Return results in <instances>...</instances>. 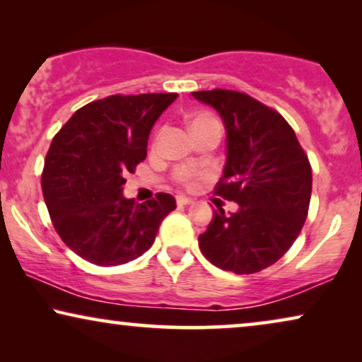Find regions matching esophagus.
I'll list each match as a JSON object with an SVG mask.
<instances>
[{
    "instance_id": "1",
    "label": "esophagus",
    "mask_w": 362,
    "mask_h": 362,
    "mask_svg": "<svg viewBox=\"0 0 362 362\" xmlns=\"http://www.w3.org/2000/svg\"><path fill=\"white\" fill-rule=\"evenodd\" d=\"M176 202L180 206H189V204H192V199L191 197H187V196H176Z\"/></svg>"
}]
</instances>
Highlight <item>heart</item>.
I'll list each match as a JSON object with an SVG mask.
<instances>
[{"label": "heart", "instance_id": "b5f03b06", "mask_svg": "<svg viewBox=\"0 0 362 362\" xmlns=\"http://www.w3.org/2000/svg\"><path fill=\"white\" fill-rule=\"evenodd\" d=\"M216 123H219V122H217V118L214 115H211V113H207V112H199V113H196V115L191 117L189 125H191V130H194V128L216 125ZM206 176H209V173L196 170V168H192V166H181L175 171V180L177 182H181V185L186 187L196 186V182Z\"/></svg>", "mask_w": 362, "mask_h": 362}]
</instances>
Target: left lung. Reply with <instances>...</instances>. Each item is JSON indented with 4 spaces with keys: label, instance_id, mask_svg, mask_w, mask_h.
I'll return each mask as SVG.
<instances>
[{
    "label": "left lung",
    "instance_id": "obj_1",
    "mask_svg": "<svg viewBox=\"0 0 362 362\" xmlns=\"http://www.w3.org/2000/svg\"><path fill=\"white\" fill-rule=\"evenodd\" d=\"M214 107L227 130V161L214 194L239 211L214 212L199 249L212 265L239 275L274 265L300 235L308 216L311 166L293 128L274 108L244 92H192Z\"/></svg>",
    "mask_w": 362,
    "mask_h": 362
}]
</instances>
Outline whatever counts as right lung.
<instances>
[{
  "mask_svg": "<svg viewBox=\"0 0 362 362\" xmlns=\"http://www.w3.org/2000/svg\"><path fill=\"white\" fill-rule=\"evenodd\" d=\"M177 93L110 95L87 103L52 138L41 186L52 226L72 252L100 267L135 260L176 209L171 194L138 204L122 194L146 158L148 136Z\"/></svg>",
  "mask_w": 362,
  "mask_h": 362,
  "instance_id": "add662e5",
  "label": "right lung"
}]
</instances>
